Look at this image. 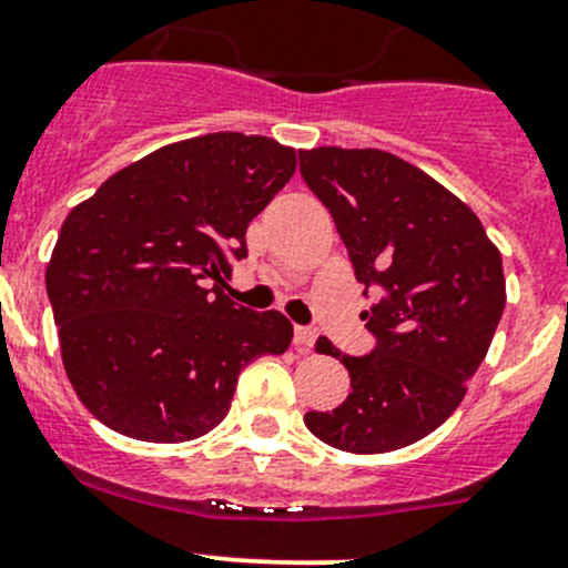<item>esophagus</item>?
I'll return each instance as SVG.
<instances>
[{
  "instance_id": "obj_1",
  "label": "esophagus",
  "mask_w": 568,
  "mask_h": 568,
  "mask_svg": "<svg viewBox=\"0 0 568 568\" xmlns=\"http://www.w3.org/2000/svg\"><path fill=\"white\" fill-rule=\"evenodd\" d=\"M314 341H316V333L311 331V327H295V346H297V349L311 352Z\"/></svg>"
}]
</instances>
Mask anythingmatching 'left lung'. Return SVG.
<instances>
[{
    "instance_id": "left-lung-1",
    "label": "left lung",
    "mask_w": 568,
    "mask_h": 568,
    "mask_svg": "<svg viewBox=\"0 0 568 568\" xmlns=\"http://www.w3.org/2000/svg\"><path fill=\"white\" fill-rule=\"evenodd\" d=\"M301 173L333 213L359 284L382 297L363 322L365 357H338L352 393L333 412H308L316 438L355 455L408 447L460 406L506 306L501 252L460 197L379 149L301 151Z\"/></svg>"
}]
</instances>
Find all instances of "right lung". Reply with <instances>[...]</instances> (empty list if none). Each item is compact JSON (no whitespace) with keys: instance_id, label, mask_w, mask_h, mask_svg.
Masks as SVG:
<instances>
[{"instance_id":"right-lung-1","label":"right lung","mask_w":568,"mask_h":568,"mask_svg":"<svg viewBox=\"0 0 568 568\" xmlns=\"http://www.w3.org/2000/svg\"><path fill=\"white\" fill-rule=\"evenodd\" d=\"M297 168L295 149L213 132L151 151L64 219L45 267L62 363L81 404L121 436L179 444L230 412L237 374L284 355L292 325L209 278L246 257V227Z\"/></svg>"}]
</instances>
